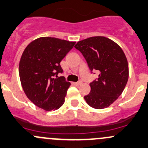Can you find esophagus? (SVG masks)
Segmentation results:
<instances>
[{
	"instance_id": "1",
	"label": "esophagus",
	"mask_w": 148,
	"mask_h": 148,
	"mask_svg": "<svg viewBox=\"0 0 148 148\" xmlns=\"http://www.w3.org/2000/svg\"><path fill=\"white\" fill-rule=\"evenodd\" d=\"M82 84V81H79V82H75V83H74V84L77 85V86H79V85H81Z\"/></svg>"
}]
</instances>
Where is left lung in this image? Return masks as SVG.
I'll return each mask as SVG.
<instances>
[{"mask_svg":"<svg viewBox=\"0 0 148 148\" xmlns=\"http://www.w3.org/2000/svg\"><path fill=\"white\" fill-rule=\"evenodd\" d=\"M74 47L82 54L89 69L98 71V79L90 83L86 102L96 109L111 105L121 96L128 79V64L119 45L105 37H91L79 41ZM95 74V73H94Z\"/></svg>","mask_w":148,"mask_h":148,"instance_id":"8db88e82","label":"left lung"}]
</instances>
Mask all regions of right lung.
<instances>
[{
  "mask_svg": "<svg viewBox=\"0 0 148 148\" xmlns=\"http://www.w3.org/2000/svg\"><path fill=\"white\" fill-rule=\"evenodd\" d=\"M75 42L55 37H40L30 42L19 64L21 84L27 97L47 111L57 110L64 104L71 83L64 77L60 62Z\"/></svg>",
  "mask_w": 148,
  "mask_h": 148,
  "instance_id": "1",
  "label": "right lung"
}]
</instances>
